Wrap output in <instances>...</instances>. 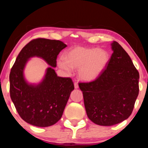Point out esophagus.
<instances>
[{
  "label": "esophagus",
  "instance_id": "esophagus-1",
  "mask_svg": "<svg viewBox=\"0 0 148 148\" xmlns=\"http://www.w3.org/2000/svg\"><path fill=\"white\" fill-rule=\"evenodd\" d=\"M74 86H75V89H77L79 88V85L77 84V82H75L74 83Z\"/></svg>",
  "mask_w": 148,
  "mask_h": 148
}]
</instances>
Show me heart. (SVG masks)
<instances>
[{"label": "heart", "mask_w": 148, "mask_h": 148, "mask_svg": "<svg viewBox=\"0 0 148 148\" xmlns=\"http://www.w3.org/2000/svg\"><path fill=\"white\" fill-rule=\"evenodd\" d=\"M109 60L108 52L98 48L75 47L65 54V59L60 58L58 64L70 73L72 68H79V77L82 80H94L106 67Z\"/></svg>", "instance_id": "obj_1"}]
</instances>
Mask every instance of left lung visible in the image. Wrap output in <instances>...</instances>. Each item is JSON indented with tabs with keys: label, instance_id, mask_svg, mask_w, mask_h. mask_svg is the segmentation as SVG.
Here are the masks:
<instances>
[{
	"label": "left lung",
	"instance_id": "1",
	"mask_svg": "<svg viewBox=\"0 0 148 148\" xmlns=\"http://www.w3.org/2000/svg\"><path fill=\"white\" fill-rule=\"evenodd\" d=\"M106 67L94 81L79 83L88 118L111 126L128 119L139 94V74L130 56L116 41Z\"/></svg>",
	"mask_w": 148,
	"mask_h": 148
}]
</instances>
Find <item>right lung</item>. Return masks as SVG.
<instances>
[{
  "mask_svg": "<svg viewBox=\"0 0 148 148\" xmlns=\"http://www.w3.org/2000/svg\"><path fill=\"white\" fill-rule=\"evenodd\" d=\"M66 45L60 40L36 38L22 48L9 75L10 96L18 114L29 124L46 127L61 119L71 92L74 90L70 77H62L52 68L47 69L45 78L38 86L29 85L23 77V69L28 58L38 56L56 66L58 54Z\"/></svg>",
  "mask_w": 148,
  "mask_h": 148,
  "instance_id": "1",
  "label": "right lung"
}]
</instances>
